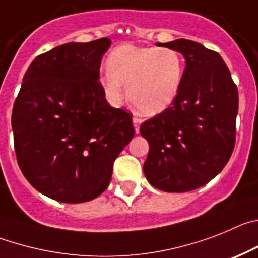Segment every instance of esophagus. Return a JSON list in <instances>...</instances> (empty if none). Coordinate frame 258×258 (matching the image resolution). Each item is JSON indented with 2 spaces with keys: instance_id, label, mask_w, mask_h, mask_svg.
I'll list each match as a JSON object with an SVG mask.
<instances>
[{
  "instance_id": "1",
  "label": "esophagus",
  "mask_w": 258,
  "mask_h": 258,
  "mask_svg": "<svg viewBox=\"0 0 258 258\" xmlns=\"http://www.w3.org/2000/svg\"><path fill=\"white\" fill-rule=\"evenodd\" d=\"M134 127H135V131H136V134H139V130H140V126L141 123H143V119L139 117H134Z\"/></svg>"
}]
</instances>
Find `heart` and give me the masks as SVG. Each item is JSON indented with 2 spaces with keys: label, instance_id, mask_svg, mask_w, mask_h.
I'll list each match as a JSON object with an SVG mask.
<instances>
[{
  "label": "heart",
  "instance_id": "heart-1",
  "mask_svg": "<svg viewBox=\"0 0 258 258\" xmlns=\"http://www.w3.org/2000/svg\"><path fill=\"white\" fill-rule=\"evenodd\" d=\"M100 83L106 99L119 104L127 96L138 112L155 115L175 101L184 77V60L171 47L124 43L109 54Z\"/></svg>",
  "mask_w": 258,
  "mask_h": 258
}]
</instances>
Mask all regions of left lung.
Masks as SVG:
<instances>
[{"label":"left lung","instance_id":"obj_1","mask_svg":"<svg viewBox=\"0 0 258 258\" xmlns=\"http://www.w3.org/2000/svg\"><path fill=\"white\" fill-rule=\"evenodd\" d=\"M157 45L181 52L186 67L175 101L141 124L149 143L144 173L159 190L190 191L210 182L230 159L238 89L215 51L184 38Z\"/></svg>","mask_w":258,"mask_h":258}]
</instances>
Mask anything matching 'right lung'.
Instances as JSON below:
<instances>
[{
  "mask_svg": "<svg viewBox=\"0 0 258 258\" xmlns=\"http://www.w3.org/2000/svg\"><path fill=\"white\" fill-rule=\"evenodd\" d=\"M110 39L69 42L32 61L13 108L16 159L28 182L62 203L97 198L135 135L132 117L109 105L99 82Z\"/></svg>",
  "mask_w": 258,
  "mask_h": 258,
  "instance_id": "right-lung-1",
  "label": "right lung"
}]
</instances>
